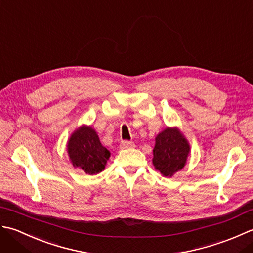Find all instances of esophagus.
<instances>
[{"label":"esophagus","mask_w":253,"mask_h":253,"mask_svg":"<svg viewBox=\"0 0 253 253\" xmlns=\"http://www.w3.org/2000/svg\"><path fill=\"white\" fill-rule=\"evenodd\" d=\"M135 145H134L133 142H130V141H123L121 142V148H132Z\"/></svg>","instance_id":"34e87169"}]
</instances>
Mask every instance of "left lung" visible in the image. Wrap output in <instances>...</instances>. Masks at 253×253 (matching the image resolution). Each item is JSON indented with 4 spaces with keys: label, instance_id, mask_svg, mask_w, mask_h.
<instances>
[{
    "label": "left lung",
    "instance_id": "8db88e82",
    "mask_svg": "<svg viewBox=\"0 0 253 253\" xmlns=\"http://www.w3.org/2000/svg\"><path fill=\"white\" fill-rule=\"evenodd\" d=\"M189 153V143L179 128L166 127L155 138L153 165L164 177H172L184 167Z\"/></svg>",
    "mask_w": 253,
    "mask_h": 253
}]
</instances>
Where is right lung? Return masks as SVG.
Masks as SVG:
<instances>
[{
	"mask_svg": "<svg viewBox=\"0 0 253 253\" xmlns=\"http://www.w3.org/2000/svg\"><path fill=\"white\" fill-rule=\"evenodd\" d=\"M71 163L88 174H96L105 169L110 152L101 145L91 126H82L72 134L68 142Z\"/></svg>",
	"mask_w": 253,
	"mask_h": 253,
	"instance_id": "obj_1",
	"label": "right lung"
}]
</instances>
